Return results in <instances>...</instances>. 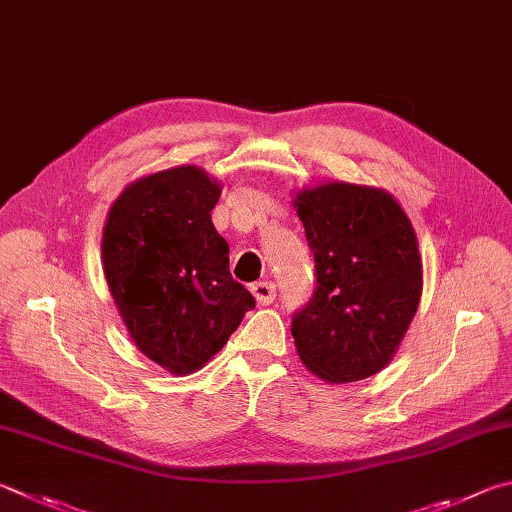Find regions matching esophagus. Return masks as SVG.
<instances>
[{
  "instance_id": "1",
  "label": "esophagus",
  "mask_w": 512,
  "mask_h": 512,
  "mask_svg": "<svg viewBox=\"0 0 512 512\" xmlns=\"http://www.w3.org/2000/svg\"><path fill=\"white\" fill-rule=\"evenodd\" d=\"M250 291H253V295H255V300H257L259 306L273 304L275 293H277L273 282H255L253 286H250Z\"/></svg>"
}]
</instances>
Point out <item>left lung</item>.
<instances>
[{
  "instance_id": "1",
  "label": "left lung",
  "mask_w": 512,
  "mask_h": 512,
  "mask_svg": "<svg viewBox=\"0 0 512 512\" xmlns=\"http://www.w3.org/2000/svg\"><path fill=\"white\" fill-rule=\"evenodd\" d=\"M315 259V291L293 315L304 367L353 383L389 365L416 315L423 264L416 232L392 194L329 181L295 194Z\"/></svg>"
}]
</instances>
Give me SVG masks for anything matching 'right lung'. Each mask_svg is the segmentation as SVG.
Here are the masks:
<instances>
[{
	"label": "right lung",
	"mask_w": 512,
	"mask_h": 512,
	"mask_svg": "<svg viewBox=\"0 0 512 512\" xmlns=\"http://www.w3.org/2000/svg\"><path fill=\"white\" fill-rule=\"evenodd\" d=\"M221 183L179 165L129 183L102 230V271L138 351L174 376L201 369L255 309L210 212Z\"/></svg>",
	"instance_id": "obj_1"
}]
</instances>
